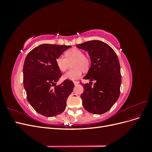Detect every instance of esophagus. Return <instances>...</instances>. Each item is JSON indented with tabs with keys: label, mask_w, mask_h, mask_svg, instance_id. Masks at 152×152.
Returning a JSON list of instances; mask_svg holds the SVG:
<instances>
[{
	"label": "esophagus",
	"mask_w": 152,
	"mask_h": 152,
	"mask_svg": "<svg viewBox=\"0 0 152 152\" xmlns=\"http://www.w3.org/2000/svg\"><path fill=\"white\" fill-rule=\"evenodd\" d=\"M73 84H74V85H77V84H79V82L78 81H73Z\"/></svg>",
	"instance_id": "obj_1"
}]
</instances>
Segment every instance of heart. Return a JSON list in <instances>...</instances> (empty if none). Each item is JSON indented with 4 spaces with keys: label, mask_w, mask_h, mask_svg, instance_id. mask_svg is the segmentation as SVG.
Here are the masks:
<instances>
[{
    "label": "heart",
    "mask_w": 152,
    "mask_h": 152,
    "mask_svg": "<svg viewBox=\"0 0 152 152\" xmlns=\"http://www.w3.org/2000/svg\"><path fill=\"white\" fill-rule=\"evenodd\" d=\"M65 56H58L56 59V63L59 70L63 72L66 70L70 63H72V70L67 72L63 75L64 79L75 80L81 77L83 70L86 71L90 66V59L84 54L82 50L73 48L68 50L65 54Z\"/></svg>",
    "instance_id": "obj_1"
}]
</instances>
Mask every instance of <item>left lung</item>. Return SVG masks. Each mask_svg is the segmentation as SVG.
Here are the masks:
<instances>
[{
  "label": "left lung",
  "mask_w": 152,
  "mask_h": 152,
  "mask_svg": "<svg viewBox=\"0 0 152 152\" xmlns=\"http://www.w3.org/2000/svg\"><path fill=\"white\" fill-rule=\"evenodd\" d=\"M77 48L88 51L91 62L84 77L91 82L83 84L84 92L80 96L82 105L91 113H104L112 107L120 95L121 74L117 55L109 45L98 40L77 44ZM93 80L96 82L91 86Z\"/></svg>",
  "instance_id": "obj_1"
}]
</instances>
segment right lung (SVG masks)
<instances>
[{"label": "right lung", "mask_w": 152, "mask_h": 152, "mask_svg": "<svg viewBox=\"0 0 152 152\" xmlns=\"http://www.w3.org/2000/svg\"><path fill=\"white\" fill-rule=\"evenodd\" d=\"M70 45L43 44L27 55L23 65V86L27 100L37 112L54 117L65 110L73 91V82L65 80L56 86L62 73L56 59Z\"/></svg>", "instance_id": "1"}]
</instances>
